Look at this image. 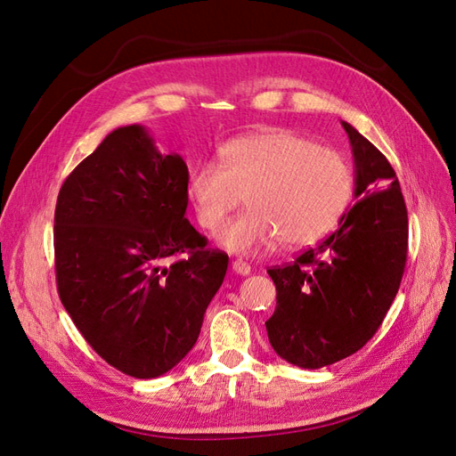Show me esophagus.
Masks as SVG:
<instances>
[{"instance_id":"34e87169","label":"esophagus","mask_w":456,"mask_h":456,"mask_svg":"<svg viewBox=\"0 0 456 456\" xmlns=\"http://www.w3.org/2000/svg\"><path fill=\"white\" fill-rule=\"evenodd\" d=\"M232 270L236 272V273H240V275H249L251 273V266L247 265V262H243V260L232 262Z\"/></svg>"}]
</instances>
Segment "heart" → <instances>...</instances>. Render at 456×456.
Instances as JSON below:
<instances>
[{
  "label": "heart",
  "mask_w": 456,
  "mask_h": 456,
  "mask_svg": "<svg viewBox=\"0 0 456 456\" xmlns=\"http://www.w3.org/2000/svg\"><path fill=\"white\" fill-rule=\"evenodd\" d=\"M220 161H203L188 176V198L201 228L215 232L243 201L249 209L232 218L218 240L241 255L322 240L337 224L352 196L354 175L337 150L298 133L262 131L230 141Z\"/></svg>",
  "instance_id": "b5f03b06"
}]
</instances>
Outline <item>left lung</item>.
I'll use <instances>...</instances> for the list:
<instances>
[{
	"label": "left lung",
	"instance_id": "left-lung-1",
	"mask_svg": "<svg viewBox=\"0 0 456 456\" xmlns=\"http://www.w3.org/2000/svg\"><path fill=\"white\" fill-rule=\"evenodd\" d=\"M354 151V203L338 230L295 262L268 268L278 305L266 322L285 362L320 369L372 338L390 310L407 262L409 220L395 171L380 150L342 121Z\"/></svg>",
	"mask_w": 456,
	"mask_h": 456
}]
</instances>
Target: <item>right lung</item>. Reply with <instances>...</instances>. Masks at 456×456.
Segmentation results:
<instances>
[{"mask_svg":"<svg viewBox=\"0 0 456 456\" xmlns=\"http://www.w3.org/2000/svg\"><path fill=\"white\" fill-rule=\"evenodd\" d=\"M186 207L184 159L159 154L141 126L110 133L59 191V297L91 348L134 379L194 348L226 275L228 255L207 247Z\"/></svg>","mask_w":456,"mask_h":456,"instance_id":"1","label":"right lung"}]
</instances>
